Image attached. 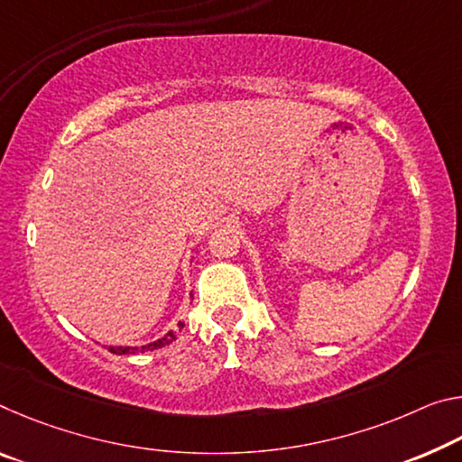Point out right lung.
Masks as SVG:
<instances>
[{"instance_id":"right-lung-1","label":"right lung","mask_w":462,"mask_h":462,"mask_svg":"<svg viewBox=\"0 0 462 462\" xmlns=\"http://www.w3.org/2000/svg\"><path fill=\"white\" fill-rule=\"evenodd\" d=\"M177 339V337H174V333H168V335H164L162 339H158V341H153V343H150V346H145V347H142V351H145V349H158V347H164V346H171V343ZM113 351V354H131V351H137V347H108Z\"/></svg>"}]
</instances>
